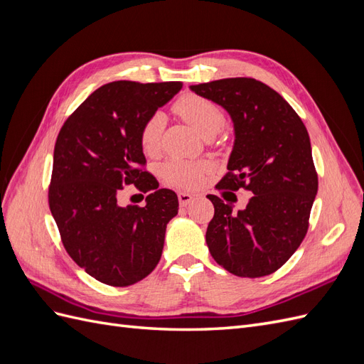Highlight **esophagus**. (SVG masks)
Returning <instances> with one entry per match:
<instances>
[{"label": "esophagus", "mask_w": 364, "mask_h": 364, "mask_svg": "<svg viewBox=\"0 0 364 364\" xmlns=\"http://www.w3.org/2000/svg\"><path fill=\"white\" fill-rule=\"evenodd\" d=\"M178 197H179L181 206H186V205H188V203L193 200V196L188 194V193H179Z\"/></svg>", "instance_id": "esophagus-1"}]
</instances>
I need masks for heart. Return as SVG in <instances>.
Returning <instances> with one entry per match:
<instances>
[{
	"mask_svg": "<svg viewBox=\"0 0 364 364\" xmlns=\"http://www.w3.org/2000/svg\"><path fill=\"white\" fill-rule=\"evenodd\" d=\"M178 112L197 134L215 136L225 124V114L215 103L199 95H183L174 105ZM165 124V117L161 112L153 114L141 129V147L149 155L159 149L161 135ZM209 170L208 162H190L183 159H171L162 167L164 178L167 182L181 186V188H194L203 179V174Z\"/></svg>",
	"mask_w": 364,
	"mask_h": 364,
	"instance_id": "obj_1",
	"label": "heart"
}]
</instances>
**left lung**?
Wrapping results in <instances>:
<instances>
[{
    "label": "left lung",
    "mask_w": 364,
    "mask_h": 364,
    "mask_svg": "<svg viewBox=\"0 0 364 364\" xmlns=\"http://www.w3.org/2000/svg\"><path fill=\"white\" fill-rule=\"evenodd\" d=\"M190 90L222 106L232 119L229 173L218 186L253 194L238 213L208 196L215 209L206 229L208 249L235 277H266L293 255L306 234L317 194L310 136L293 107L255 79H222Z\"/></svg>",
    "instance_id": "left-lung-1"
}]
</instances>
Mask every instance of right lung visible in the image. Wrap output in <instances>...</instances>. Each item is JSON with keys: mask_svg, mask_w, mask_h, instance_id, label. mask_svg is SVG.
Segmentation results:
<instances>
[{"mask_svg": "<svg viewBox=\"0 0 364 364\" xmlns=\"http://www.w3.org/2000/svg\"><path fill=\"white\" fill-rule=\"evenodd\" d=\"M182 90V82L118 80L94 91L65 121L53 155L50 209L68 255L114 287L144 279L158 266L167 223L179 211L174 191L155 186L141 129ZM135 183L154 190L146 206L121 207L117 193Z\"/></svg>", "mask_w": 364, "mask_h": 364, "instance_id": "add662e5", "label": "right lung"}]
</instances>
